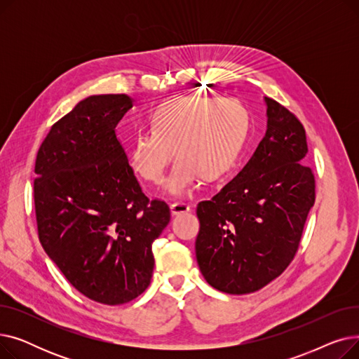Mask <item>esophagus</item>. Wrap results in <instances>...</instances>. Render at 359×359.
I'll list each match as a JSON object with an SVG mask.
<instances>
[{
    "instance_id": "34e87169",
    "label": "esophagus",
    "mask_w": 359,
    "mask_h": 359,
    "mask_svg": "<svg viewBox=\"0 0 359 359\" xmlns=\"http://www.w3.org/2000/svg\"><path fill=\"white\" fill-rule=\"evenodd\" d=\"M170 211H172L173 215H180L184 212H189L191 211V206L184 203V202H175L170 205Z\"/></svg>"
}]
</instances>
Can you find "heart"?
<instances>
[{"mask_svg":"<svg viewBox=\"0 0 359 359\" xmlns=\"http://www.w3.org/2000/svg\"><path fill=\"white\" fill-rule=\"evenodd\" d=\"M151 130L132 141L130 161L135 172L160 183L173 147L177 156L165 189L189 194L199 179L217 180L236 165L246 144L249 111L236 99L184 94L161 102L149 116Z\"/></svg>","mask_w":359,"mask_h":359,"instance_id":"b5f03b06","label":"heart"}]
</instances>
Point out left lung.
I'll return each instance as SVG.
<instances>
[{
  "label": "left lung",
  "instance_id": "8db88e82",
  "mask_svg": "<svg viewBox=\"0 0 359 359\" xmlns=\"http://www.w3.org/2000/svg\"><path fill=\"white\" fill-rule=\"evenodd\" d=\"M268 129L241 172L198 203L199 269L227 294L255 292L292 262L316 201L306 163V129L285 106L265 97Z\"/></svg>",
  "mask_w": 359,
  "mask_h": 359
}]
</instances>
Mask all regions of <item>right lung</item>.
Instances as JSON below:
<instances>
[{"instance_id": "right-lung-1", "label": "right lung", "mask_w": 359, "mask_h": 359, "mask_svg": "<svg viewBox=\"0 0 359 359\" xmlns=\"http://www.w3.org/2000/svg\"><path fill=\"white\" fill-rule=\"evenodd\" d=\"M132 107L126 94L81 100L55 122L36 156L37 234L69 284L107 306L129 303L149 285L153 243L170 221L149 201L115 128Z\"/></svg>"}]
</instances>
